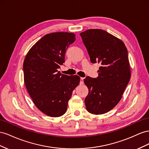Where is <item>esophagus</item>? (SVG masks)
<instances>
[{
	"label": "esophagus",
	"instance_id": "1",
	"mask_svg": "<svg viewBox=\"0 0 149 149\" xmlns=\"http://www.w3.org/2000/svg\"><path fill=\"white\" fill-rule=\"evenodd\" d=\"M84 78H83V77H81V78H80V84H84Z\"/></svg>",
	"mask_w": 149,
	"mask_h": 149
}]
</instances>
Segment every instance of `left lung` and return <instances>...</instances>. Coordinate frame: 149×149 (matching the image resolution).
<instances>
[{
  "label": "left lung",
  "mask_w": 149,
  "mask_h": 149,
  "mask_svg": "<svg viewBox=\"0 0 149 149\" xmlns=\"http://www.w3.org/2000/svg\"><path fill=\"white\" fill-rule=\"evenodd\" d=\"M92 63L100 64L99 76L84 80L88 89L85 99L88 112L107 113L116 106L131 75L128 52L120 39L102 29H88L80 33Z\"/></svg>",
  "instance_id": "1"
}]
</instances>
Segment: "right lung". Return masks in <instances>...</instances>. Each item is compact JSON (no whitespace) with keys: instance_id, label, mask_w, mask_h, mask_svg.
I'll use <instances>...</instances> for the list:
<instances>
[{"instance_id":"1","label":"right lung","mask_w":149,"mask_h":149,"mask_svg":"<svg viewBox=\"0 0 149 149\" xmlns=\"http://www.w3.org/2000/svg\"><path fill=\"white\" fill-rule=\"evenodd\" d=\"M75 40L74 33H48L32 47L25 58V87L36 107L48 116L58 117L66 112L72 92L79 84L78 75L62 74L57 70Z\"/></svg>"}]
</instances>
